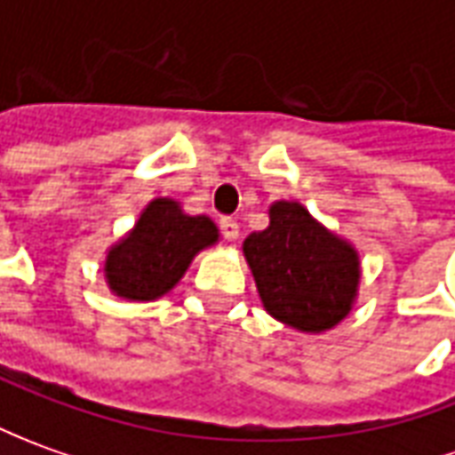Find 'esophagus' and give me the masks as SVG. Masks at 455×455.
<instances>
[{
    "label": "esophagus",
    "instance_id": "esophagus-1",
    "mask_svg": "<svg viewBox=\"0 0 455 455\" xmlns=\"http://www.w3.org/2000/svg\"><path fill=\"white\" fill-rule=\"evenodd\" d=\"M220 230L222 235H225V240H230V243H235V240L240 237V225H237V220H233V218H222Z\"/></svg>",
    "mask_w": 455,
    "mask_h": 455
}]
</instances>
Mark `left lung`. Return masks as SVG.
Wrapping results in <instances>:
<instances>
[{
  "instance_id": "left-lung-1",
  "label": "left lung",
  "mask_w": 455,
  "mask_h": 455,
  "mask_svg": "<svg viewBox=\"0 0 455 455\" xmlns=\"http://www.w3.org/2000/svg\"><path fill=\"white\" fill-rule=\"evenodd\" d=\"M243 252L259 299L275 319L299 331H327L352 312L359 255L294 200L269 205V225L247 235Z\"/></svg>"
}]
</instances>
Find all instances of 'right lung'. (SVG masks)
<instances>
[{
  "mask_svg": "<svg viewBox=\"0 0 455 455\" xmlns=\"http://www.w3.org/2000/svg\"><path fill=\"white\" fill-rule=\"evenodd\" d=\"M208 215H188L173 197H156L143 208L133 230L106 252L108 290L124 299L150 302L168 294L200 250L218 243Z\"/></svg>",
  "mask_w": 455,
  "mask_h": 455,
  "instance_id": "1",
  "label": "right lung"
}]
</instances>
